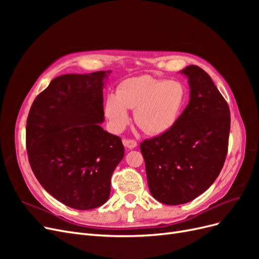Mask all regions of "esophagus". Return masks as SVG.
<instances>
[{
	"instance_id": "1",
	"label": "esophagus",
	"mask_w": 259,
	"mask_h": 259,
	"mask_svg": "<svg viewBox=\"0 0 259 259\" xmlns=\"http://www.w3.org/2000/svg\"><path fill=\"white\" fill-rule=\"evenodd\" d=\"M123 145L128 149H134L137 146V142L134 139H123Z\"/></svg>"
}]
</instances>
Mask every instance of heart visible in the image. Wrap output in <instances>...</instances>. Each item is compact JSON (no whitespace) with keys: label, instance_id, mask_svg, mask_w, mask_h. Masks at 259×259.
I'll return each mask as SVG.
<instances>
[{"label":"heart","instance_id":"1","mask_svg":"<svg viewBox=\"0 0 259 259\" xmlns=\"http://www.w3.org/2000/svg\"><path fill=\"white\" fill-rule=\"evenodd\" d=\"M185 85L175 80L155 79L150 75L123 81L106 99L105 111L115 131L130 122L127 109H135L134 120L149 135H160L176 124L186 103Z\"/></svg>","mask_w":259,"mask_h":259}]
</instances>
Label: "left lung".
Masks as SVG:
<instances>
[{
  "instance_id": "left-lung-1",
  "label": "left lung",
  "mask_w": 259,
  "mask_h": 259,
  "mask_svg": "<svg viewBox=\"0 0 259 259\" xmlns=\"http://www.w3.org/2000/svg\"><path fill=\"white\" fill-rule=\"evenodd\" d=\"M180 72L189 79V104L169 131L140 144L149 190L167 205L184 204L207 190L229 144V106L210 76L194 65Z\"/></svg>"
}]
</instances>
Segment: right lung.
Wrapping results in <instances>:
<instances>
[{"mask_svg": "<svg viewBox=\"0 0 259 259\" xmlns=\"http://www.w3.org/2000/svg\"><path fill=\"white\" fill-rule=\"evenodd\" d=\"M110 72L55 77L29 111L30 166L44 189L69 207L85 210L106 203L124 156L121 138L99 125L105 119L104 80Z\"/></svg>", "mask_w": 259, "mask_h": 259, "instance_id": "obj_1", "label": "right lung"}]
</instances>
